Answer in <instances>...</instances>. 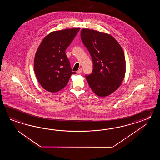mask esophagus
<instances>
[{"label": "esophagus", "instance_id": "1", "mask_svg": "<svg viewBox=\"0 0 160 160\" xmlns=\"http://www.w3.org/2000/svg\"><path fill=\"white\" fill-rule=\"evenodd\" d=\"M82 72V68H81L79 69L78 70V72H78V74H81Z\"/></svg>", "mask_w": 160, "mask_h": 160}]
</instances>
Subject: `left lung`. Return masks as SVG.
Segmentation results:
<instances>
[{
	"label": "left lung",
	"mask_w": 160,
	"mask_h": 160,
	"mask_svg": "<svg viewBox=\"0 0 160 160\" xmlns=\"http://www.w3.org/2000/svg\"><path fill=\"white\" fill-rule=\"evenodd\" d=\"M81 37L94 65L92 74L86 75L89 86L99 97L108 96L118 88L125 78L123 49L111 35L98 31L82 28Z\"/></svg>",
	"instance_id": "8db88e82"
}]
</instances>
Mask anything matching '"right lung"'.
<instances>
[{"instance_id":"1","label":"right lung","mask_w":160,"mask_h":160,"mask_svg":"<svg viewBox=\"0 0 160 160\" xmlns=\"http://www.w3.org/2000/svg\"><path fill=\"white\" fill-rule=\"evenodd\" d=\"M80 28L54 31L41 42L34 58V72L38 81L48 92H55L65 88L72 74L65 50Z\"/></svg>"}]
</instances>
